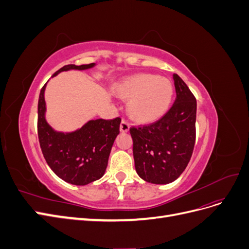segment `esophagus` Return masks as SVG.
I'll use <instances>...</instances> for the list:
<instances>
[{
	"instance_id": "esophagus-1",
	"label": "esophagus",
	"mask_w": 249,
	"mask_h": 249,
	"mask_svg": "<svg viewBox=\"0 0 249 249\" xmlns=\"http://www.w3.org/2000/svg\"><path fill=\"white\" fill-rule=\"evenodd\" d=\"M119 129H120V132H123V133H126L127 131L130 130V124H129V123H126L125 120H122V123H120V126H119Z\"/></svg>"
}]
</instances>
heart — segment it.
<instances>
[{"instance_id": "1", "label": "heart", "mask_w": 249, "mask_h": 249, "mask_svg": "<svg viewBox=\"0 0 249 249\" xmlns=\"http://www.w3.org/2000/svg\"><path fill=\"white\" fill-rule=\"evenodd\" d=\"M117 94L130 100L127 111L138 123L159 119L169 108L173 95L171 82L153 73H137L120 83Z\"/></svg>"}]
</instances>
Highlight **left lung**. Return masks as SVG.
Returning a JSON list of instances; mask_svg holds the SVG:
<instances>
[{"label":"left lung","instance_id":"1","mask_svg":"<svg viewBox=\"0 0 249 249\" xmlns=\"http://www.w3.org/2000/svg\"><path fill=\"white\" fill-rule=\"evenodd\" d=\"M177 97L158 122L130 129L138 176L145 182L172 183L189 163L195 143L196 100L186 83L173 73Z\"/></svg>","mask_w":249,"mask_h":249}]
</instances>
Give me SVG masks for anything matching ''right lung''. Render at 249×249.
Segmentation results:
<instances>
[{"label":"right lung","instance_id":"right-lung-1","mask_svg":"<svg viewBox=\"0 0 249 249\" xmlns=\"http://www.w3.org/2000/svg\"><path fill=\"white\" fill-rule=\"evenodd\" d=\"M95 63L69 64L57 71L53 77L61 71H85L92 69ZM46 86L47 83L40 90L37 122L38 139L44 159L56 176L66 183L84 186L100 179L106 171L111 148L119 134L122 119L116 117L111 120H89L73 132L55 131L46 119Z\"/></svg>","mask_w":249,"mask_h":249}]
</instances>
